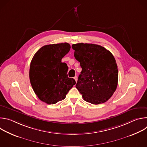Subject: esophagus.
I'll list each match as a JSON object with an SVG mask.
<instances>
[{
  "instance_id": "1",
  "label": "esophagus",
  "mask_w": 147,
  "mask_h": 147,
  "mask_svg": "<svg viewBox=\"0 0 147 147\" xmlns=\"http://www.w3.org/2000/svg\"><path fill=\"white\" fill-rule=\"evenodd\" d=\"M74 79L75 80V81L77 82V76H76L74 77Z\"/></svg>"
}]
</instances>
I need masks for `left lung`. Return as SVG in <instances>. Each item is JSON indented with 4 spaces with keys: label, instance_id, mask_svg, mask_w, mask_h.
I'll list each match as a JSON object with an SVG mask.
<instances>
[{
    "label": "left lung",
    "instance_id": "8db88e82",
    "mask_svg": "<svg viewBox=\"0 0 147 147\" xmlns=\"http://www.w3.org/2000/svg\"><path fill=\"white\" fill-rule=\"evenodd\" d=\"M71 47L82 68L76 87L84 100L94 105L107 102L117 86L118 69L114 56L96 44L79 43Z\"/></svg>",
    "mask_w": 147,
    "mask_h": 147
}]
</instances>
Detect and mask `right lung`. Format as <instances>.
<instances>
[{
    "label": "right lung",
    "mask_w": 147,
    "mask_h": 147,
    "mask_svg": "<svg viewBox=\"0 0 147 147\" xmlns=\"http://www.w3.org/2000/svg\"><path fill=\"white\" fill-rule=\"evenodd\" d=\"M70 49L68 43L47 45L34 55L30 64V80L38 98L48 104L64 99L76 84L67 76L68 66L61 62Z\"/></svg>",
    "instance_id": "1"
}]
</instances>
